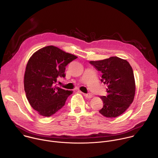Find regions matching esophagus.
<instances>
[{"label": "esophagus", "mask_w": 158, "mask_h": 158, "mask_svg": "<svg viewBox=\"0 0 158 158\" xmlns=\"http://www.w3.org/2000/svg\"><path fill=\"white\" fill-rule=\"evenodd\" d=\"M81 93H82L81 92H80ZM82 94L87 98H91L93 97V95L91 94H85V93H82Z\"/></svg>", "instance_id": "esophagus-1"}]
</instances>
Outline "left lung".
Here are the masks:
<instances>
[{
  "mask_svg": "<svg viewBox=\"0 0 158 158\" xmlns=\"http://www.w3.org/2000/svg\"><path fill=\"white\" fill-rule=\"evenodd\" d=\"M89 63L101 71V81L107 85V96L100 98L103 106L99 112L109 118L121 115L133 102L136 91L131 65L126 60L116 56Z\"/></svg>",
  "mask_w": 158,
  "mask_h": 158,
  "instance_id": "obj_1",
  "label": "left lung"
}]
</instances>
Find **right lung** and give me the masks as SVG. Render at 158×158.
Masks as SVG:
<instances>
[{"mask_svg": "<svg viewBox=\"0 0 158 158\" xmlns=\"http://www.w3.org/2000/svg\"><path fill=\"white\" fill-rule=\"evenodd\" d=\"M77 58L53 46L40 49L30 57L24 74V90L29 104L39 114L52 116L73 94L56 82L58 77H65V66Z\"/></svg>", "mask_w": 158, "mask_h": 158, "instance_id": "add662e5", "label": "right lung"}]
</instances>
